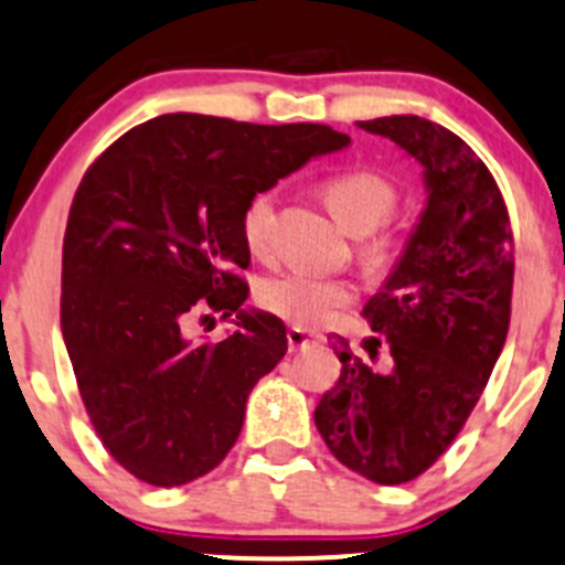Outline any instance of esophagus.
<instances>
[{
    "mask_svg": "<svg viewBox=\"0 0 565 565\" xmlns=\"http://www.w3.org/2000/svg\"><path fill=\"white\" fill-rule=\"evenodd\" d=\"M287 342H289V350H300V348H306V344H311V342H320V337L303 331V328H289Z\"/></svg>",
    "mask_w": 565,
    "mask_h": 565,
    "instance_id": "1",
    "label": "esophagus"
}]
</instances>
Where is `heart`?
Here are the masks:
<instances>
[{"label":"heart","mask_w":565,"mask_h":565,"mask_svg":"<svg viewBox=\"0 0 565 565\" xmlns=\"http://www.w3.org/2000/svg\"><path fill=\"white\" fill-rule=\"evenodd\" d=\"M328 212L344 232L359 239L361 265L375 276L392 270L399 256V232L388 223L397 210V188L388 177L372 168H350L333 173L320 184ZM276 226V195L270 190L250 195L239 212V234L250 254L262 256L273 245ZM355 300V287L342 278H320L311 273H284L267 278L259 287V303L270 315L295 328H322Z\"/></svg>","instance_id":"1"}]
</instances>
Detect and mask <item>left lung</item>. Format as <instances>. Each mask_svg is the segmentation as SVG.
<instances>
[{
    "label": "left lung",
    "instance_id": "left-lung-1",
    "mask_svg": "<svg viewBox=\"0 0 565 565\" xmlns=\"http://www.w3.org/2000/svg\"><path fill=\"white\" fill-rule=\"evenodd\" d=\"M425 166L430 199L364 317L388 344L383 370L337 337L342 375L315 408L328 450L353 472L399 486L428 472L478 405L511 326L513 228L486 162L419 115L361 120ZM381 339L370 342L375 359Z\"/></svg>",
    "mask_w": 565,
    "mask_h": 565
}]
</instances>
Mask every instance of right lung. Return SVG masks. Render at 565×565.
Listing matches in <instances>:
<instances>
[{"label":"right lung","instance_id":"1","mask_svg":"<svg viewBox=\"0 0 565 565\" xmlns=\"http://www.w3.org/2000/svg\"><path fill=\"white\" fill-rule=\"evenodd\" d=\"M322 124L262 126L171 113L135 126L76 188L63 239L60 326L104 450L149 486L212 472L243 430L245 399L287 353V328L248 315L250 195L344 149ZM237 313L241 328L195 349L193 310Z\"/></svg>","mask_w":565,"mask_h":565}]
</instances>
